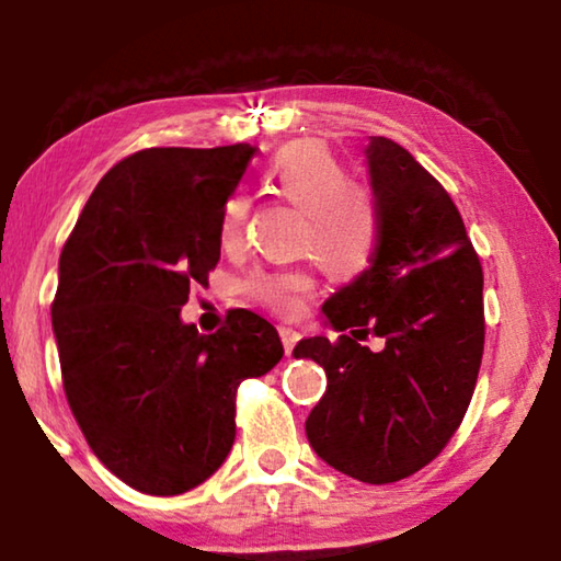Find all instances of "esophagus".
Here are the masks:
<instances>
[{"mask_svg":"<svg viewBox=\"0 0 561 561\" xmlns=\"http://www.w3.org/2000/svg\"><path fill=\"white\" fill-rule=\"evenodd\" d=\"M278 332H280L283 350H286V355H290V350H294V344L298 342V332H296V329H290V327H280Z\"/></svg>","mask_w":561,"mask_h":561,"instance_id":"1","label":"esophagus"}]
</instances>
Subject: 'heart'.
I'll use <instances>...</instances> for the list:
<instances>
[{
    "mask_svg": "<svg viewBox=\"0 0 561 561\" xmlns=\"http://www.w3.org/2000/svg\"><path fill=\"white\" fill-rule=\"evenodd\" d=\"M265 186L304 209L301 248L313 250L336 278H357L373 263L378 248V209L370 191L352 183L350 168L327 142L294 140L273 152L265 165ZM250 202L242 194L221 206L219 237L227 248L242 240ZM313 278L304 267L257 273L250 294L273 311H296Z\"/></svg>",
    "mask_w": 561,
    "mask_h": 561,
    "instance_id": "heart-1",
    "label": "heart"
}]
</instances>
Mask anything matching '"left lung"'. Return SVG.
I'll list each match as a JSON object with an SVG mask.
<instances>
[{
    "instance_id": "1",
    "label": "left lung",
    "mask_w": 561,
    "mask_h": 561,
    "mask_svg": "<svg viewBox=\"0 0 561 561\" xmlns=\"http://www.w3.org/2000/svg\"><path fill=\"white\" fill-rule=\"evenodd\" d=\"M378 209L373 263L321 306L332 342L309 336L294 357L324 367L327 393L306 419L329 467L382 485L447 447L470 405L485 344L482 267L442 183L388 137L365 148ZM382 335L380 353L356 340Z\"/></svg>"
}]
</instances>
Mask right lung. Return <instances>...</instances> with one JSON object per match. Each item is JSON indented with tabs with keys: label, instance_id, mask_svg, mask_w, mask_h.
I'll use <instances>...</instances> for the list:
<instances>
[{
	"label": "right lung",
	"instance_id": "right-lung-1",
	"mask_svg": "<svg viewBox=\"0 0 561 561\" xmlns=\"http://www.w3.org/2000/svg\"><path fill=\"white\" fill-rule=\"evenodd\" d=\"M257 148H148L89 196L53 301L68 405L89 447L129 488L181 495L234 444V393L283 357L271 321L237 309L198 334L181 319L219 263L221 206Z\"/></svg>",
	"mask_w": 561,
	"mask_h": 561
}]
</instances>
